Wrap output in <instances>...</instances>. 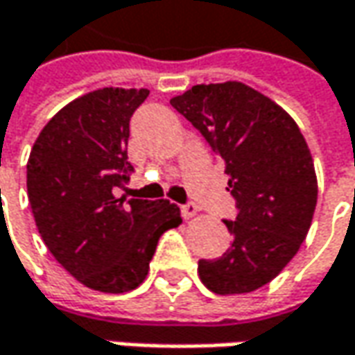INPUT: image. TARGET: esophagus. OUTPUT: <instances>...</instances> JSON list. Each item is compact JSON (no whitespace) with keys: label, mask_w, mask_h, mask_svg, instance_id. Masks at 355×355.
Returning <instances> with one entry per match:
<instances>
[{"label":"esophagus","mask_w":355,"mask_h":355,"mask_svg":"<svg viewBox=\"0 0 355 355\" xmlns=\"http://www.w3.org/2000/svg\"><path fill=\"white\" fill-rule=\"evenodd\" d=\"M199 213V207L196 203H187V205H182V215H184L185 219H191V217H196Z\"/></svg>","instance_id":"esophagus-1"}]
</instances>
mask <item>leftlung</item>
<instances>
[{"label": "left lung", "mask_w": 355, "mask_h": 355, "mask_svg": "<svg viewBox=\"0 0 355 355\" xmlns=\"http://www.w3.org/2000/svg\"><path fill=\"white\" fill-rule=\"evenodd\" d=\"M184 114L225 159L237 219L223 257L201 259V282L215 294L252 293L293 261L312 225L318 180L312 154L291 114L237 80L196 85L173 96Z\"/></svg>", "instance_id": "8db88e82"}]
</instances>
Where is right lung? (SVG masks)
<instances>
[{
	"label": "right lung",
	"instance_id": "1",
	"mask_svg": "<svg viewBox=\"0 0 355 355\" xmlns=\"http://www.w3.org/2000/svg\"><path fill=\"white\" fill-rule=\"evenodd\" d=\"M148 89L92 90L62 106L37 136L27 196L51 254L92 291L140 286L157 239L182 223L168 199L118 198L128 182L130 118Z\"/></svg>",
	"mask_w": 355,
	"mask_h": 355
}]
</instances>
